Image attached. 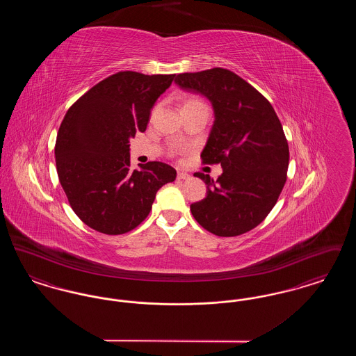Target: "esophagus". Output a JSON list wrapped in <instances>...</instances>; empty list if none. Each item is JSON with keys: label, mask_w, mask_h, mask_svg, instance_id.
I'll return each instance as SVG.
<instances>
[{"label": "esophagus", "mask_w": 356, "mask_h": 356, "mask_svg": "<svg viewBox=\"0 0 356 356\" xmlns=\"http://www.w3.org/2000/svg\"><path fill=\"white\" fill-rule=\"evenodd\" d=\"M191 176L186 173V172H177V179L179 180H188Z\"/></svg>", "instance_id": "1"}]
</instances>
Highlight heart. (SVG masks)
I'll return each instance as SVG.
<instances>
[{"label": "heart", "instance_id": "heart-1", "mask_svg": "<svg viewBox=\"0 0 356 356\" xmlns=\"http://www.w3.org/2000/svg\"><path fill=\"white\" fill-rule=\"evenodd\" d=\"M192 106H205V105L200 100H197V99H193V97L186 99L183 108H192Z\"/></svg>", "mask_w": 356, "mask_h": 356}]
</instances>
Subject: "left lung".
Instances as JSON below:
<instances>
[{"label": "left lung", "mask_w": 356, "mask_h": 356, "mask_svg": "<svg viewBox=\"0 0 356 356\" xmlns=\"http://www.w3.org/2000/svg\"><path fill=\"white\" fill-rule=\"evenodd\" d=\"M181 89L205 96L215 121L202 152L204 164H220L207 197L191 204L196 221L218 236H238L267 218L287 180L289 151L280 120L270 102L228 69L177 74Z\"/></svg>", "instance_id": "obj_1"}]
</instances>
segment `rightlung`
<instances>
[{
    "label": "right lung",
    "mask_w": 356,
    "mask_h": 356,
    "mask_svg": "<svg viewBox=\"0 0 356 356\" xmlns=\"http://www.w3.org/2000/svg\"><path fill=\"white\" fill-rule=\"evenodd\" d=\"M175 74L119 72L90 88L63 120L54 147L58 180L74 213L105 235L144 221L157 191L176 179L168 164L131 170L129 140L144 132L156 100Z\"/></svg>",
    "instance_id": "add662e5"
}]
</instances>
